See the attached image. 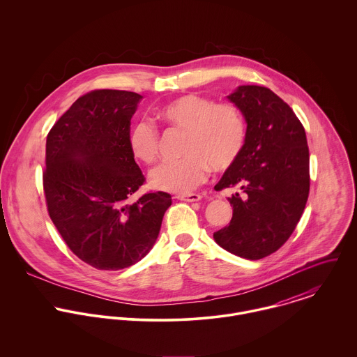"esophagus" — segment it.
Listing matches in <instances>:
<instances>
[{"label":"esophagus","instance_id":"34e87169","mask_svg":"<svg viewBox=\"0 0 357 357\" xmlns=\"http://www.w3.org/2000/svg\"><path fill=\"white\" fill-rule=\"evenodd\" d=\"M177 199L185 201V202H198V201L202 199V195H199V194H183V195H177Z\"/></svg>","mask_w":357,"mask_h":357}]
</instances>
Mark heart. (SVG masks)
<instances>
[{
  "label": "heart",
  "instance_id": "b5f03b06",
  "mask_svg": "<svg viewBox=\"0 0 357 357\" xmlns=\"http://www.w3.org/2000/svg\"><path fill=\"white\" fill-rule=\"evenodd\" d=\"M155 118L167 128L184 132L181 158L163 165L151 176L158 190L187 192L213 172L231 169L243 153L248 128L242 109L232 102L187 93L170 99L155 111ZM132 156L151 166L159 159V133L151 122H136L128 135Z\"/></svg>",
  "mask_w": 357,
  "mask_h": 357
}]
</instances>
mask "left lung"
<instances>
[{"label":"left lung","instance_id":"left-lung-1","mask_svg":"<svg viewBox=\"0 0 357 357\" xmlns=\"http://www.w3.org/2000/svg\"><path fill=\"white\" fill-rule=\"evenodd\" d=\"M228 99L245 115L248 139L214 187L241 192L228 198L229 225L213 236L232 255L259 259L287 242L304 213L310 185L305 129L291 107L265 86H239Z\"/></svg>","mask_w":357,"mask_h":357}]
</instances>
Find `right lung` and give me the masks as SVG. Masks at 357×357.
<instances>
[{
  "label": "right lung",
  "instance_id": "right-lung-1",
  "mask_svg": "<svg viewBox=\"0 0 357 357\" xmlns=\"http://www.w3.org/2000/svg\"><path fill=\"white\" fill-rule=\"evenodd\" d=\"M142 98L128 91H91L47 136L43 184L50 217L68 249L102 271L128 268L147 255L172 204L162 191L129 201L146 181L128 147Z\"/></svg>",
  "mask_w": 357,
  "mask_h": 357
}]
</instances>
